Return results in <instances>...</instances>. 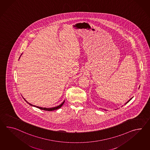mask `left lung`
Returning a JSON list of instances; mask_svg holds the SVG:
<instances>
[{"label": "left lung", "instance_id": "obj_1", "mask_svg": "<svg viewBox=\"0 0 150 150\" xmlns=\"http://www.w3.org/2000/svg\"><path fill=\"white\" fill-rule=\"evenodd\" d=\"M132 98H132L131 99H129V100H128V101H127V102H126V103H125V104H126V103H128V102H129V101H130V100H131V99H132Z\"/></svg>", "mask_w": 150, "mask_h": 150}]
</instances>
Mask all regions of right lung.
<instances>
[{
  "mask_svg": "<svg viewBox=\"0 0 150 150\" xmlns=\"http://www.w3.org/2000/svg\"><path fill=\"white\" fill-rule=\"evenodd\" d=\"M19 59H20V57H19ZM24 100H25L26 102H27L28 103H29L30 106H33V107H37V108H38L40 109V110H47V111H52V110H58V109L62 107V105L64 104V101H64L63 102H62V103H61V105H59V106L55 107H52V108H43V107H38V106H35V105H32V104H31V103H29V102H28V101H27L26 100H25V99H24Z\"/></svg>",
  "mask_w": 150,
  "mask_h": 150,
  "instance_id": "1",
  "label": "right lung"
}]
</instances>
